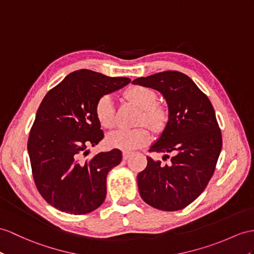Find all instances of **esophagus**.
I'll return each mask as SVG.
<instances>
[{
  "label": "esophagus",
  "mask_w": 254,
  "mask_h": 254,
  "mask_svg": "<svg viewBox=\"0 0 254 254\" xmlns=\"http://www.w3.org/2000/svg\"><path fill=\"white\" fill-rule=\"evenodd\" d=\"M131 154H132L131 152H127V151H124V152H123V159H125V160H126V159H128L129 157H130V156H131Z\"/></svg>",
  "instance_id": "obj_1"
}]
</instances>
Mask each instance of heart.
I'll return each mask as SVG.
<instances>
[{
  "label": "heart",
  "mask_w": 254,
  "mask_h": 254,
  "mask_svg": "<svg viewBox=\"0 0 254 254\" xmlns=\"http://www.w3.org/2000/svg\"><path fill=\"white\" fill-rule=\"evenodd\" d=\"M129 101L141 108L138 124H145L154 131H162L168 121V112L157 104V92L143 85H134L125 91ZM95 114L98 122L104 128H113L116 124L115 108L113 99L110 95H103L98 99L95 106ZM151 133L145 126L133 129H117L107 137V143L115 148L131 151L150 143Z\"/></svg>",
  "instance_id": "obj_1"
}]
</instances>
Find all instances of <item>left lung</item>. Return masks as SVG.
Here are the masks:
<instances>
[{
	"label": "left lung",
	"instance_id": "8db88e82",
	"mask_svg": "<svg viewBox=\"0 0 254 254\" xmlns=\"http://www.w3.org/2000/svg\"><path fill=\"white\" fill-rule=\"evenodd\" d=\"M158 90L168 104L169 120L150 152L172 153L170 165L147 156L138 175L140 195L147 205L165 211L189 206L206 189L222 148V134L209 98L184 73L165 71L133 79Z\"/></svg>",
	"mask_w": 254,
	"mask_h": 254
}]
</instances>
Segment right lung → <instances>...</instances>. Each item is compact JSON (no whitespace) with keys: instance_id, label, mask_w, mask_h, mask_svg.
I'll use <instances>...</instances> for the list:
<instances>
[{"instance_id":"1","label":"right lung","mask_w":254,"mask_h":254,"mask_svg":"<svg viewBox=\"0 0 254 254\" xmlns=\"http://www.w3.org/2000/svg\"><path fill=\"white\" fill-rule=\"evenodd\" d=\"M130 83L82 69L66 75L41 102L28 140L36 188L49 205L70 214H86L102 205L107 176L122 162L117 148L90 159L88 146L104 137L95 114L98 99Z\"/></svg>"}]
</instances>
